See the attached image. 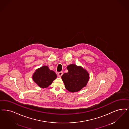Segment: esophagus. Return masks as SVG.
Returning <instances> with one entry per match:
<instances>
[{"instance_id": "obj_1", "label": "esophagus", "mask_w": 129, "mask_h": 129, "mask_svg": "<svg viewBox=\"0 0 129 129\" xmlns=\"http://www.w3.org/2000/svg\"><path fill=\"white\" fill-rule=\"evenodd\" d=\"M63 72H58V73H57V75H58V76L59 77H61V76L62 75V74H63Z\"/></svg>"}]
</instances>
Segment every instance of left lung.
I'll use <instances>...</instances> for the list:
<instances>
[{"mask_svg":"<svg viewBox=\"0 0 129 129\" xmlns=\"http://www.w3.org/2000/svg\"><path fill=\"white\" fill-rule=\"evenodd\" d=\"M68 72L61 76L65 87L70 92H77L85 87L89 80V74L81 66L72 64L67 67Z\"/></svg>","mask_w":129,"mask_h":129,"instance_id":"obj_1","label":"left lung"}]
</instances>
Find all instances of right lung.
<instances>
[{
	"mask_svg": "<svg viewBox=\"0 0 129 129\" xmlns=\"http://www.w3.org/2000/svg\"><path fill=\"white\" fill-rule=\"evenodd\" d=\"M57 77L55 72L50 70L47 66L36 69L32 76L34 82L42 88L48 87Z\"/></svg>",
	"mask_w": 129,
	"mask_h": 129,
	"instance_id": "obj_1",
	"label": "right lung"
}]
</instances>
